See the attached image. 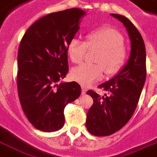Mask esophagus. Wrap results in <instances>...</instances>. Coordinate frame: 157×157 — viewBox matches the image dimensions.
<instances>
[{"instance_id": "obj_1", "label": "esophagus", "mask_w": 157, "mask_h": 157, "mask_svg": "<svg viewBox=\"0 0 157 157\" xmlns=\"http://www.w3.org/2000/svg\"><path fill=\"white\" fill-rule=\"evenodd\" d=\"M81 89H82V94H85L87 92V88H86V86H81Z\"/></svg>"}]
</instances>
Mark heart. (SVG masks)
I'll return each mask as SVG.
<instances>
[{"mask_svg": "<svg viewBox=\"0 0 157 157\" xmlns=\"http://www.w3.org/2000/svg\"><path fill=\"white\" fill-rule=\"evenodd\" d=\"M124 38L121 34L110 27H102L90 31L86 34V41L72 38L67 45V53L71 61L81 63L86 57L89 47H98L101 51L96 58L98 63H83L71 71L75 81L89 86L99 81L104 76L117 73L126 60V50L124 47Z\"/></svg>", "mask_w": 157, "mask_h": 157, "instance_id": "obj_1", "label": "heart"}]
</instances>
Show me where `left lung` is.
<instances>
[{"instance_id": "obj_1", "label": "left lung", "mask_w": 157, "mask_h": 157, "mask_svg": "<svg viewBox=\"0 0 157 157\" xmlns=\"http://www.w3.org/2000/svg\"><path fill=\"white\" fill-rule=\"evenodd\" d=\"M111 15L121 22L129 34L131 51L126 65L110 81L98 87L107 92L103 96L87 91L94 103L87 113L86 126L91 134L107 136L124 126L136 109L146 81V49L135 26L123 15Z\"/></svg>"}]
</instances>
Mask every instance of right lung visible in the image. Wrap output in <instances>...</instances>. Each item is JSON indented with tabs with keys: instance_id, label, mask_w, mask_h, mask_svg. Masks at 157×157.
<instances>
[{
	"instance_id": "add662e5",
	"label": "right lung",
	"mask_w": 157,
	"mask_h": 157,
	"mask_svg": "<svg viewBox=\"0 0 157 157\" xmlns=\"http://www.w3.org/2000/svg\"><path fill=\"white\" fill-rule=\"evenodd\" d=\"M81 9L49 13L33 23L21 40L17 86L26 117L36 129L57 131L64 125V108L81 95L76 81L59 82L68 71L67 45L79 30Z\"/></svg>"
}]
</instances>
